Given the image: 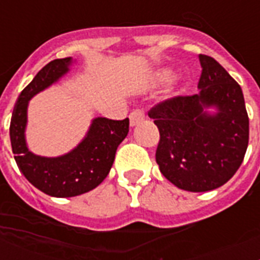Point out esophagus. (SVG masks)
<instances>
[{
	"mask_svg": "<svg viewBox=\"0 0 260 260\" xmlns=\"http://www.w3.org/2000/svg\"><path fill=\"white\" fill-rule=\"evenodd\" d=\"M146 118V113L143 109H135L132 113L129 114V124L131 126L138 125L139 122H142Z\"/></svg>",
	"mask_w": 260,
	"mask_h": 260,
	"instance_id": "34e87169",
	"label": "esophagus"
}]
</instances>
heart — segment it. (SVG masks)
Returning <instances> with one entry per match:
<instances>
[{"mask_svg":"<svg viewBox=\"0 0 260 260\" xmlns=\"http://www.w3.org/2000/svg\"><path fill=\"white\" fill-rule=\"evenodd\" d=\"M170 78H171V71L169 70L162 71V73L159 74V79H160V81H167V79H170Z\"/></svg>","mask_w":260,"mask_h":260,"instance_id":"1","label":"heart"}]
</instances>
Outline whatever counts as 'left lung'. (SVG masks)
Instances as JSON below:
<instances>
[{
  "label": "left lung",
  "instance_id": "left-lung-1",
  "mask_svg": "<svg viewBox=\"0 0 260 260\" xmlns=\"http://www.w3.org/2000/svg\"><path fill=\"white\" fill-rule=\"evenodd\" d=\"M198 91L178 95L148 112L158 126L159 170L177 187L209 191L230 181L242 165L250 122L242 87L210 56L200 55ZM216 112L209 114L207 109Z\"/></svg>",
  "mask_w": 260,
  "mask_h": 260
}]
</instances>
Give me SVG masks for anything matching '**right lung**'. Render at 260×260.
I'll return each instance as SVG.
<instances>
[{"label":"right lung","mask_w":260,"mask_h":260,"mask_svg":"<svg viewBox=\"0 0 260 260\" xmlns=\"http://www.w3.org/2000/svg\"><path fill=\"white\" fill-rule=\"evenodd\" d=\"M71 58L55 59L43 67L22 90L10 120V143L14 160L24 177L51 197H75L97 187L114 162L120 143L129 131V120L97 117L91 121L83 140L70 152L47 158L30 152L25 142L26 110L29 100L69 73Z\"/></svg>","instance_id":"right-lung-1"}]
</instances>
